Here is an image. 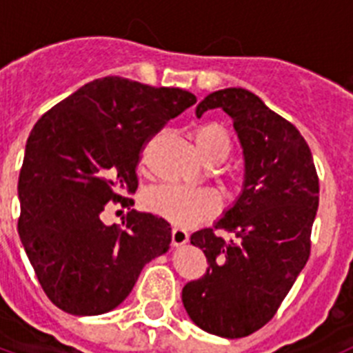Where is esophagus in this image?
I'll return each mask as SVG.
<instances>
[{
	"mask_svg": "<svg viewBox=\"0 0 353 353\" xmlns=\"http://www.w3.org/2000/svg\"><path fill=\"white\" fill-rule=\"evenodd\" d=\"M171 242H173V245H183L189 242V233L185 232V230H182V228H173V232H171Z\"/></svg>",
	"mask_w": 353,
	"mask_h": 353,
	"instance_id": "esophagus-1",
	"label": "esophagus"
}]
</instances>
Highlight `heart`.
Wrapping results in <instances>:
<instances>
[{
  "instance_id": "1",
  "label": "heart",
  "mask_w": 353,
  "mask_h": 353,
  "mask_svg": "<svg viewBox=\"0 0 353 353\" xmlns=\"http://www.w3.org/2000/svg\"><path fill=\"white\" fill-rule=\"evenodd\" d=\"M194 141L199 157L214 166L226 161L232 150L230 136L217 123L199 127ZM145 207L174 226L191 228L214 217L221 208V198L212 189L157 185L145 194Z\"/></svg>"
}]
</instances>
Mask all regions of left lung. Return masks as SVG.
Wrapping results in <instances>:
<instances>
[{"instance_id":"1","label":"left lung","mask_w":353,"mask_h":353,"mask_svg":"<svg viewBox=\"0 0 353 353\" xmlns=\"http://www.w3.org/2000/svg\"><path fill=\"white\" fill-rule=\"evenodd\" d=\"M223 109L244 155L239 198L215 228L191 235L208 269L187 283L182 302L199 329L221 338L252 334L276 314L310 258L311 228L318 210V176L311 150L295 127L244 88H224L196 105V117Z\"/></svg>"}]
</instances>
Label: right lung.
<instances>
[{"label": "right lung", "mask_w": 353, "mask_h": 353, "mask_svg": "<svg viewBox=\"0 0 353 353\" xmlns=\"http://www.w3.org/2000/svg\"><path fill=\"white\" fill-rule=\"evenodd\" d=\"M196 97L108 76L81 86L35 123L19 174V236L43 292L65 313L95 316L125 301L143 267L168 252L166 219L130 210L102 223L109 201L138 189L143 145Z\"/></svg>", "instance_id": "obj_1"}]
</instances>
